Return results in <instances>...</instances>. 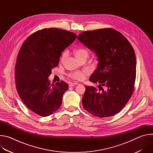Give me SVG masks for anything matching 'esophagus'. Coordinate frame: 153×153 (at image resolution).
I'll use <instances>...</instances> for the list:
<instances>
[{"label": "esophagus", "mask_w": 153, "mask_h": 153, "mask_svg": "<svg viewBox=\"0 0 153 153\" xmlns=\"http://www.w3.org/2000/svg\"><path fill=\"white\" fill-rule=\"evenodd\" d=\"M79 83H77V82H70V83H69V86H75V85H78Z\"/></svg>", "instance_id": "34e87169"}]
</instances>
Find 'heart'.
<instances>
[{
  "label": "heart",
  "mask_w": 153,
  "mask_h": 153,
  "mask_svg": "<svg viewBox=\"0 0 153 153\" xmlns=\"http://www.w3.org/2000/svg\"><path fill=\"white\" fill-rule=\"evenodd\" d=\"M74 54L76 56V57L80 60L83 56H88V52L85 48H79L74 51ZM68 55V51L67 50L65 51L61 56L60 60L62 62L64 61L65 59L67 57ZM89 74H90V71L88 69H85L82 71H76L73 72L69 74V76L73 79L80 80L83 79L86 75H88Z\"/></svg>",
  "instance_id": "b5f03b06"
}]
</instances>
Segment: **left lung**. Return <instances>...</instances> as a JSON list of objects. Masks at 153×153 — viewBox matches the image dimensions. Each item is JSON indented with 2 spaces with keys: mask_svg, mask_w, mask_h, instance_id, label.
<instances>
[{
  "mask_svg": "<svg viewBox=\"0 0 153 153\" xmlns=\"http://www.w3.org/2000/svg\"><path fill=\"white\" fill-rule=\"evenodd\" d=\"M97 57V67L90 81L99 83L98 89L85 86L82 105L99 117L119 112L131 96L136 74L134 49L119 31L111 28L87 31L77 37Z\"/></svg>",
  "mask_w": 153,
  "mask_h": 153,
  "instance_id": "1",
  "label": "left lung"
}]
</instances>
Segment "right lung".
I'll use <instances>...</instances> for the list:
<instances>
[{"label": "right lung", "instance_id": "right-lung-1", "mask_svg": "<svg viewBox=\"0 0 153 153\" xmlns=\"http://www.w3.org/2000/svg\"><path fill=\"white\" fill-rule=\"evenodd\" d=\"M77 35L66 30L47 28L37 31L24 42L19 52L15 69L18 94L26 106L43 117L56 111L68 85L51 83L48 77L57 67L63 50Z\"/></svg>", "mask_w": 153, "mask_h": 153}]
</instances>
